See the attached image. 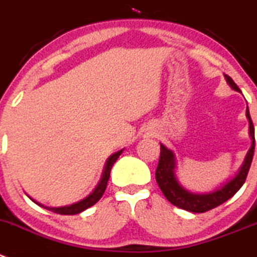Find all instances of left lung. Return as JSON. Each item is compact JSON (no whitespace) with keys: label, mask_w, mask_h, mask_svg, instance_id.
Wrapping results in <instances>:
<instances>
[{"label":"left lung","mask_w":257,"mask_h":257,"mask_svg":"<svg viewBox=\"0 0 257 257\" xmlns=\"http://www.w3.org/2000/svg\"><path fill=\"white\" fill-rule=\"evenodd\" d=\"M224 78L233 89H236L237 92H241L240 88L237 87V84L229 75L224 74ZM246 116H247L248 122H250V135L252 138V145H251L247 156H246L242 169H241L240 174L237 175L231 183H228L223 189L218 190V192L213 193L211 195H200L199 197V195L189 194L187 190L182 189V187L175 180L174 173H173V167H174L173 154L165 146L161 145L160 156H159V163L155 172V179L163 194L165 195V198L169 200L170 203L179 207V208L185 209V211L194 212V213H203V212L216 208L219 204L226 202L242 187L246 178H247L248 170H250L251 163H252L253 150H255V131H253L255 128H253L248 107L246 108Z\"/></svg>","instance_id":"8db88e82"}]
</instances>
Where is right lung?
<instances>
[{
    "instance_id": "obj_1",
    "label": "right lung",
    "mask_w": 257,
    "mask_h": 257,
    "mask_svg": "<svg viewBox=\"0 0 257 257\" xmlns=\"http://www.w3.org/2000/svg\"><path fill=\"white\" fill-rule=\"evenodd\" d=\"M121 153H122V150L117 151V153L112 154V155L107 159L106 165H104V169H103V173H102V177H101V180H99V183L97 184V187L94 188L93 192L90 193L87 198H84V199L80 200V202H77V203L70 204V206H67V207L51 208V207H44L43 204L38 203V202H35L34 199H31V200H33V202H35L38 206L49 209V211L54 212V213H58V214H67V216H69V214H78V213H80V212L85 211L87 208H89V207H92L93 204H96L97 202L101 199L102 195H103L104 190H106V187H107V182H108V179H109V173H111L112 165H113L114 161L117 160V158L121 155Z\"/></svg>"
}]
</instances>
